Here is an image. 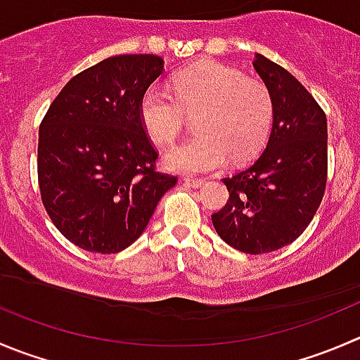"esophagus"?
Returning <instances> with one entry per match:
<instances>
[{
	"mask_svg": "<svg viewBox=\"0 0 360 360\" xmlns=\"http://www.w3.org/2000/svg\"><path fill=\"white\" fill-rule=\"evenodd\" d=\"M183 183L186 184V186H191V188H200L204 186V179H198V177H183Z\"/></svg>",
	"mask_w": 360,
	"mask_h": 360,
	"instance_id": "esophagus-1",
	"label": "esophagus"
}]
</instances>
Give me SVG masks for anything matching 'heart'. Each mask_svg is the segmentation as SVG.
<instances>
[{
    "mask_svg": "<svg viewBox=\"0 0 360 360\" xmlns=\"http://www.w3.org/2000/svg\"><path fill=\"white\" fill-rule=\"evenodd\" d=\"M197 137L170 149L163 163L172 172L202 174L229 162L251 158L264 146L273 123L267 86L218 63H205L174 79L167 87H148L141 98V121L155 142L170 146L184 124V112H198Z\"/></svg>",
    "mask_w": 360,
    "mask_h": 360,
    "instance_id": "b5f03b06",
    "label": "heart"
}]
</instances>
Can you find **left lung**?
<instances>
[{
  "label": "left lung",
  "mask_w": 360,
  "mask_h": 360,
  "mask_svg": "<svg viewBox=\"0 0 360 360\" xmlns=\"http://www.w3.org/2000/svg\"><path fill=\"white\" fill-rule=\"evenodd\" d=\"M253 68L273 96V128L262 155L223 179L230 198L212 225L232 248L260 255L294 243L322 202L327 117L290 72L262 54H255Z\"/></svg>",
  "instance_id": "obj_1"
}]
</instances>
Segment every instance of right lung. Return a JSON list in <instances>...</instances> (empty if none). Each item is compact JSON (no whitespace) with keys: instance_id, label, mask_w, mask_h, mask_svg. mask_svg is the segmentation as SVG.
I'll return each mask as SVG.
<instances>
[{"instance_id":"add662e5","label":"right lung","mask_w":360,"mask_h":360,"mask_svg":"<svg viewBox=\"0 0 360 360\" xmlns=\"http://www.w3.org/2000/svg\"><path fill=\"white\" fill-rule=\"evenodd\" d=\"M165 72L155 54L112 56L77 73L38 130V184L56 229L75 246L117 253L142 236L177 179L155 170L158 153L141 98Z\"/></svg>"}]
</instances>
